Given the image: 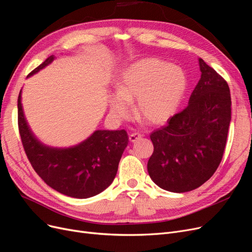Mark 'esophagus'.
<instances>
[{
	"instance_id": "esophagus-1",
	"label": "esophagus",
	"mask_w": 252,
	"mask_h": 252,
	"mask_svg": "<svg viewBox=\"0 0 252 252\" xmlns=\"http://www.w3.org/2000/svg\"><path fill=\"white\" fill-rule=\"evenodd\" d=\"M141 138H142V135L139 134V133H133V134H130L129 137H128L130 142H136L137 140H139Z\"/></svg>"
}]
</instances>
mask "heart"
I'll return each mask as SVG.
<instances>
[{"label": "heart", "mask_w": 252, "mask_h": 252, "mask_svg": "<svg viewBox=\"0 0 252 252\" xmlns=\"http://www.w3.org/2000/svg\"><path fill=\"white\" fill-rule=\"evenodd\" d=\"M188 86V75L179 65L145 58L123 71L117 92L109 99V108L114 117L126 119L130 112V102L136 100L140 118L153 126L161 125L178 111Z\"/></svg>", "instance_id": "heart-1"}]
</instances>
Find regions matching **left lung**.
Returning <instances> with one entry per match:
<instances>
[{
    "label": "left lung",
    "mask_w": 252,
    "mask_h": 252,
    "mask_svg": "<svg viewBox=\"0 0 252 252\" xmlns=\"http://www.w3.org/2000/svg\"><path fill=\"white\" fill-rule=\"evenodd\" d=\"M201 78L189 106L151 133L153 153L147 170L158 187L172 192L198 189L221 161L231 123L226 81L199 59Z\"/></svg>",
    "instance_id": "1"
}]
</instances>
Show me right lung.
Masks as SVG:
<instances>
[{
    "instance_id": "add662e5",
    "label": "right lung",
    "mask_w": 252,
    "mask_h": 252,
    "mask_svg": "<svg viewBox=\"0 0 252 252\" xmlns=\"http://www.w3.org/2000/svg\"><path fill=\"white\" fill-rule=\"evenodd\" d=\"M49 57L31 72V77L54 61ZM21 142L32 168L44 182L57 191L76 199H87L105 190L117 173L118 163L127 146L125 129H96L71 147H51L32 133L24 113L21 91L17 101Z\"/></svg>"
}]
</instances>
